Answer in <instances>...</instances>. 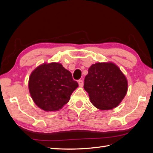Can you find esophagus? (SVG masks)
Returning <instances> with one entry per match:
<instances>
[{
  "label": "esophagus",
  "mask_w": 153,
  "mask_h": 153,
  "mask_svg": "<svg viewBox=\"0 0 153 153\" xmlns=\"http://www.w3.org/2000/svg\"><path fill=\"white\" fill-rule=\"evenodd\" d=\"M78 84H79V86L80 87H82L83 85H84V82H83V80H78Z\"/></svg>",
  "instance_id": "1"
}]
</instances>
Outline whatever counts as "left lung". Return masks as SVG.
<instances>
[{"label":"left lung","mask_w":153,"mask_h":153,"mask_svg":"<svg viewBox=\"0 0 153 153\" xmlns=\"http://www.w3.org/2000/svg\"><path fill=\"white\" fill-rule=\"evenodd\" d=\"M128 80L112 62L92 64L85 77L84 88L91 103L101 110H112L121 103L128 91Z\"/></svg>","instance_id":"obj_1"}]
</instances>
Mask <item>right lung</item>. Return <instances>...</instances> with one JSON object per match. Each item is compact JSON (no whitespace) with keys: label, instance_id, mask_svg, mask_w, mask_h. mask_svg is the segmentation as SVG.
<instances>
[{"label":"right lung","instance_id":"obj_1","mask_svg":"<svg viewBox=\"0 0 153 153\" xmlns=\"http://www.w3.org/2000/svg\"><path fill=\"white\" fill-rule=\"evenodd\" d=\"M28 87L36 106L45 112H56L68 102L78 84L62 64L44 62L30 73Z\"/></svg>","mask_w":153,"mask_h":153}]
</instances>
